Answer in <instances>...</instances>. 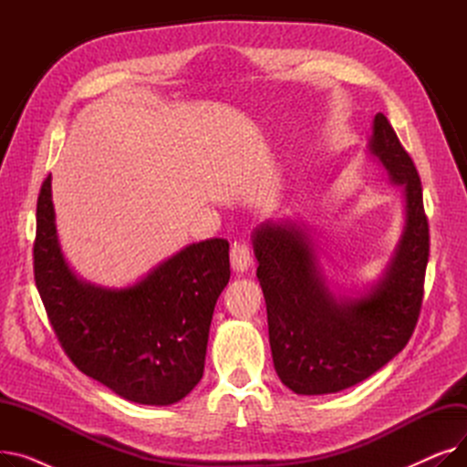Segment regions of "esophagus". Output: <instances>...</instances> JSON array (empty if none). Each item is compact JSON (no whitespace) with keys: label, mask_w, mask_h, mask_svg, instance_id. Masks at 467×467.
<instances>
[{"label":"esophagus","mask_w":467,"mask_h":467,"mask_svg":"<svg viewBox=\"0 0 467 467\" xmlns=\"http://www.w3.org/2000/svg\"><path fill=\"white\" fill-rule=\"evenodd\" d=\"M252 265V255L246 242H234L231 248V266L236 273H246Z\"/></svg>","instance_id":"34e87169"}]
</instances>
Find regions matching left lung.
I'll list each match as a JSON object with an SVG mask.
<instances>
[{
  "label": "left lung",
  "instance_id": "8db88e82",
  "mask_svg": "<svg viewBox=\"0 0 467 467\" xmlns=\"http://www.w3.org/2000/svg\"><path fill=\"white\" fill-rule=\"evenodd\" d=\"M369 151L403 185L405 229L382 280L365 296L337 299L327 289L305 223L266 221L254 233L275 369L296 394H335L371 377L405 348L419 322L430 257L420 176L382 113Z\"/></svg>",
  "mask_w": 467,
  "mask_h": 467
}]
</instances>
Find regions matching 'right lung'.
Returning <instances> with one entry per match:
<instances>
[{"mask_svg": "<svg viewBox=\"0 0 467 467\" xmlns=\"http://www.w3.org/2000/svg\"><path fill=\"white\" fill-rule=\"evenodd\" d=\"M34 278L58 342L81 373L140 405L183 400L204 373L213 306L231 278L229 242L191 244L134 285L108 289L67 266L51 176L37 196Z\"/></svg>", "mask_w": 467, "mask_h": 467, "instance_id": "1", "label": "right lung"}]
</instances>
